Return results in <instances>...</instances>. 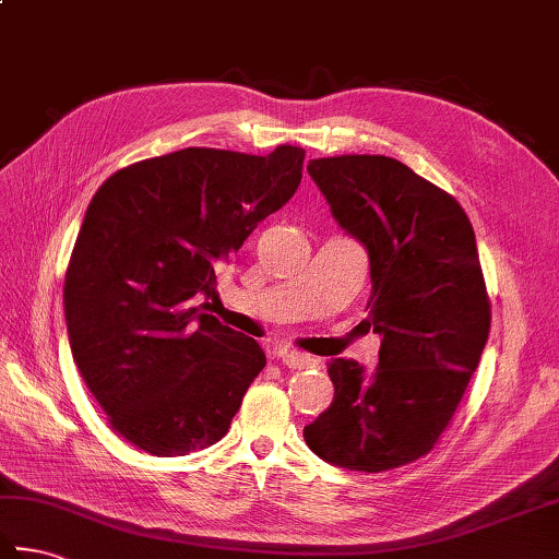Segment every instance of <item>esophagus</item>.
I'll return each mask as SVG.
<instances>
[{"mask_svg": "<svg viewBox=\"0 0 559 559\" xmlns=\"http://www.w3.org/2000/svg\"><path fill=\"white\" fill-rule=\"evenodd\" d=\"M271 356L278 358L281 364L288 366V368H312V366H317V360L312 356L295 352V348H273Z\"/></svg>", "mask_w": 559, "mask_h": 559, "instance_id": "obj_1", "label": "esophagus"}]
</instances>
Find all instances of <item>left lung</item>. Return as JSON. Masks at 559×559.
<instances>
[{
    "label": "left lung",
    "mask_w": 559,
    "mask_h": 559,
    "mask_svg": "<svg viewBox=\"0 0 559 559\" xmlns=\"http://www.w3.org/2000/svg\"><path fill=\"white\" fill-rule=\"evenodd\" d=\"M334 221L368 251L378 366L334 358V400L305 426L324 463L382 473L426 455L461 404L489 336L473 225L453 195L385 155L310 159Z\"/></svg>",
    "instance_id": "8db88e82"
}]
</instances>
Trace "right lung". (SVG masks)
<instances>
[{"label": "right lung", "mask_w": 559, "mask_h": 559, "mask_svg": "<svg viewBox=\"0 0 559 559\" xmlns=\"http://www.w3.org/2000/svg\"><path fill=\"white\" fill-rule=\"evenodd\" d=\"M305 150L186 147L116 171L84 213L64 276L76 368L108 424L150 455L221 441L266 366L251 336L195 308L215 269L298 191Z\"/></svg>", "instance_id": "1"}]
</instances>
